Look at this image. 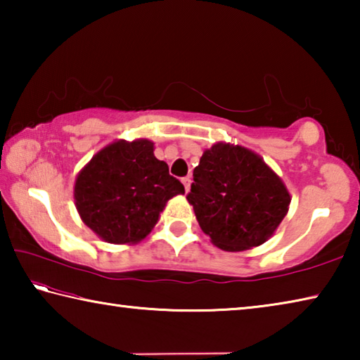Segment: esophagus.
Here are the masks:
<instances>
[{
	"label": "esophagus",
	"mask_w": 360,
	"mask_h": 360,
	"mask_svg": "<svg viewBox=\"0 0 360 360\" xmlns=\"http://www.w3.org/2000/svg\"><path fill=\"white\" fill-rule=\"evenodd\" d=\"M182 184H184V187H186V192H188V188H191V184H192L191 176H186V178H182Z\"/></svg>",
	"instance_id": "1"
}]
</instances>
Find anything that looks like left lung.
<instances>
[{
	"label": "left lung",
	"instance_id": "left-lung-1",
	"mask_svg": "<svg viewBox=\"0 0 360 360\" xmlns=\"http://www.w3.org/2000/svg\"><path fill=\"white\" fill-rule=\"evenodd\" d=\"M187 200L200 227L224 251L265 243L290 203L283 181L257 154L224 143L205 150Z\"/></svg>",
	"mask_w": 360,
	"mask_h": 360
}]
</instances>
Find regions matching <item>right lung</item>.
Returning a JSON list of instances; mask_svg holds the SVG:
<instances>
[{
  "instance_id": "obj_1",
  "label": "right lung",
  "mask_w": 360,
  "mask_h": 360,
  "mask_svg": "<svg viewBox=\"0 0 360 360\" xmlns=\"http://www.w3.org/2000/svg\"><path fill=\"white\" fill-rule=\"evenodd\" d=\"M178 193H184V186L155 158L148 139L109 144L79 173L75 186L84 224L115 245L141 241Z\"/></svg>"
}]
</instances>
